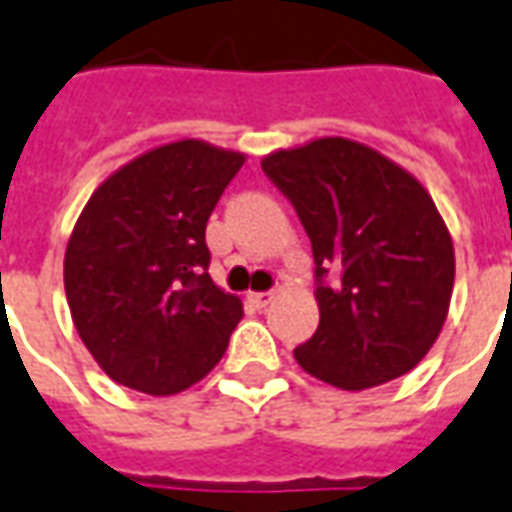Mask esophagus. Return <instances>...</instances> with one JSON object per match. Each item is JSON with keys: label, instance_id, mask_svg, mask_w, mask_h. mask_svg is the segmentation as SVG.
I'll use <instances>...</instances> for the list:
<instances>
[{"label": "esophagus", "instance_id": "esophagus-1", "mask_svg": "<svg viewBox=\"0 0 512 512\" xmlns=\"http://www.w3.org/2000/svg\"><path fill=\"white\" fill-rule=\"evenodd\" d=\"M273 298H276V292H248V301L253 303V306H259V309L267 306Z\"/></svg>", "mask_w": 512, "mask_h": 512}]
</instances>
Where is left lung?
<instances>
[{
    "label": "left lung",
    "instance_id": "left-lung-1",
    "mask_svg": "<svg viewBox=\"0 0 512 512\" xmlns=\"http://www.w3.org/2000/svg\"><path fill=\"white\" fill-rule=\"evenodd\" d=\"M301 217L317 278L320 323L295 348L309 376L368 390L410 373L438 340L454 290V245L435 200L396 161L343 136L264 155Z\"/></svg>",
    "mask_w": 512,
    "mask_h": 512
}]
</instances>
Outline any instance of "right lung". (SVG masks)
Returning a JSON list of instances; mask_svg holds the SVG:
<instances>
[{"label": "right lung", "mask_w": 512, "mask_h": 512, "mask_svg": "<svg viewBox=\"0 0 512 512\" xmlns=\"http://www.w3.org/2000/svg\"><path fill=\"white\" fill-rule=\"evenodd\" d=\"M245 153L181 139L136 155L94 189L63 256L74 329L116 384L192 387L225 354L242 301L206 273V222Z\"/></svg>", "instance_id": "add662e5"}]
</instances>
